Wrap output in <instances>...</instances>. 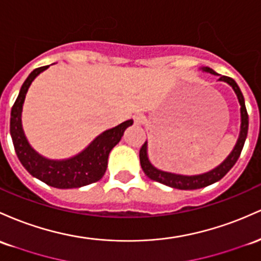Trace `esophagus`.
Wrapping results in <instances>:
<instances>
[{"mask_svg": "<svg viewBox=\"0 0 261 261\" xmlns=\"http://www.w3.org/2000/svg\"><path fill=\"white\" fill-rule=\"evenodd\" d=\"M134 121H135V125L137 126H141L145 124L146 121V117L142 115V114H137V115L134 116Z\"/></svg>", "mask_w": 261, "mask_h": 261, "instance_id": "esophagus-1", "label": "esophagus"}]
</instances>
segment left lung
<instances>
[{"label": "left lung", "instance_id": "8db88e82", "mask_svg": "<svg viewBox=\"0 0 261 261\" xmlns=\"http://www.w3.org/2000/svg\"><path fill=\"white\" fill-rule=\"evenodd\" d=\"M205 73H211L213 75L219 76V82L227 83L231 87V89L236 93L238 101L240 104V131L239 136L236 142V146L233 147V150L230 151V153L225 157V160L222 163H219L217 167H214L213 170L208 171V172L200 173V174H192V176H187V174H178V173H172V172H166V171L159 170L157 167H154L152 162L150 161V157H148V148H147V141L142 145L141 150H140V163H141V167L144 170V172L148 178H151L152 181L160 182L162 185L168 186V187L177 188V190H199V188L207 187V186L213 185V183L218 182L219 179H222L223 177L227 174L230 168L236 165V162L239 159L240 152L243 150V146L245 144V140L248 136V127H249V117L247 113V108H245V101L244 96H243L242 91H240L239 87L236 83V80L229 78V76L220 75V74L216 73L213 69L208 67H202L200 68Z\"/></svg>", "mask_w": 261, "mask_h": 261}]
</instances>
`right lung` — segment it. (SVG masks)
Instances as JSON below:
<instances>
[{
	"label": "right lung",
	"instance_id": "obj_1",
	"mask_svg": "<svg viewBox=\"0 0 261 261\" xmlns=\"http://www.w3.org/2000/svg\"><path fill=\"white\" fill-rule=\"evenodd\" d=\"M49 65L34 69L22 84L18 96L11 110L10 133L17 157L22 166L33 177L54 188H79L99 181L108 167L109 153L119 144L128 126L134 120L121 122L113 128L98 135L87 147L69 159L50 160L42 156L28 142L22 125V111L27 91L31 84Z\"/></svg>",
	"mask_w": 261,
	"mask_h": 261
}]
</instances>
